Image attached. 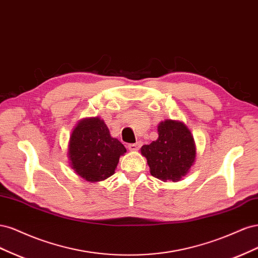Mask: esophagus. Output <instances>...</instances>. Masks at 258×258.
<instances>
[{"label": "esophagus", "mask_w": 258, "mask_h": 258, "mask_svg": "<svg viewBox=\"0 0 258 258\" xmlns=\"http://www.w3.org/2000/svg\"><path fill=\"white\" fill-rule=\"evenodd\" d=\"M140 147H141V143H140V142H137V143H130V144H128V148H129L130 151H138Z\"/></svg>", "instance_id": "34e87169"}]
</instances>
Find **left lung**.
Here are the masks:
<instances>
[{
  "instance_id": "1",
  "label": "left lung",
  "mask_w": 258,
  "mask_h": 258,
  "mask_svg": "<svg viewBox=\"0 0 258 258\" xmlns=\"http://www.w3.org/2000/svg\"><path fill=\"white\" fill-rule=\"evenodd\" d=\"M158 139L141 147L151 174L163 182H177L196 159V146L189 129L182 121L167 119L158 124Z\"/></svg>"
}]
</instances>
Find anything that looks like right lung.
Returning <instances> with one entry per match:
<instances>
[{"instance_id":"obj_1","label":"right lung","mask_w":258,"mask_h":258,"mask_svg":"<svg viewBox=\"0 0 258 258\" xmlns=\"http://www.w3.org/2000/svg\"><path fill=\"white\" fill-rule=\"evenodd\" d=\"M127 152L99 117L84 118L70 137V166L88 182H99L115 173L119 157Z\"/></svg>"}]
</instances>
